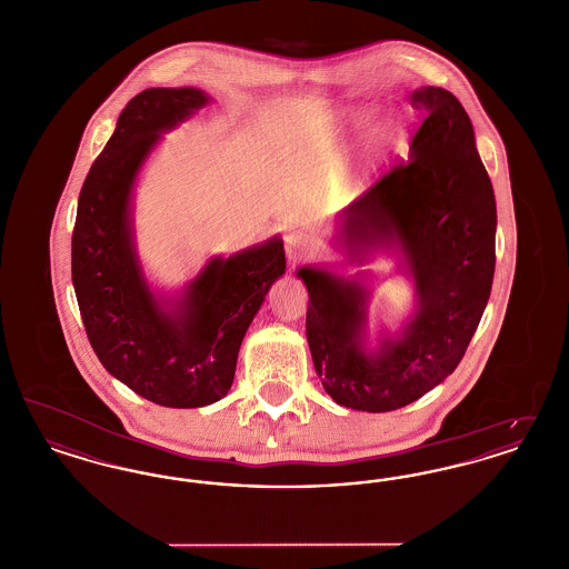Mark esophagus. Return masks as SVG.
Instances as JSON below:
<instances>
[{
  "label": "esophagus",
  "mask_w": 569,
  "mask_h": 569,
  "mask_svg": "<svg viewBox=\"0 0 569 569\" xmlns=\"http://www.w3.org/2000/svg\"><path fill=\"white\" fill-rule=\"evenodd\" d=\"M316 251V241L305 232H290L286 237V256L290 264H297L300 260H307Z\"/></svg>",
  "instance_id": "1"
}]
</instances>
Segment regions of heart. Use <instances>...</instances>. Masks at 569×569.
<instances>
[{
	"instance_id": "obj_1",
	"label": "heart",
	"mask_w": 569,
	"mask_h": 569,
	"mask_svg": "<svg viewBox=\"0 0 569 569\" xmlns=\"http://www.w3.org/2000/svg\"><path fill=\"white\" fill-rule=\"evenodd\" d=\"M392 132H395V123L388 121V119H381V121H378V123L373 126L371 134L367 138V149H365V163H367V166H373V163L378 162L383 147H386V144L390 142V138H392Z\"/></svg>"
}]
</instances>
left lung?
Instances as JSON below:
<instances>
[{
	"mask_svg": "<svg viewBox=\"0 0 569 569\" xmlns=\"http://www.w3.org/2000/svg\"><path fill=\"white\" fill-rule=\"evenodd\" d=\"M411 104L425 121L409 160L352 202L332 237L348 256L395 241L413 283L411 316L397 332L379 330L371 346L367 274L316 264L297 271L309 292L316 373L337 406L369 413L418 401L459 367L495 274L497 204L471 119L441 87L416 89Z\"/></svg>",
	"mask_w": 569,
	"mask_h": 569,
	"instance_id": "obj_1",
	"label": "left lung"
}]
</instances>
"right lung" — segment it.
Returning <instances> with one entry per match:
<instances>
[{"label":"right lung","mask_w":569,"mask_h":569,"mask_svg":"<svg viewBox=\"0 0 569 569\" xmlns=\"http://www.w3.org/2000/svg\"><path fill=\"white\" fill-rule=\"evenodd\" d=\"M209 102L196 87H151L132 98L82 183L72 232V283L93 352L142 399L181 409L228 395L244 332L286 272L274 234L213 256L177 295L147 281L136 249L138 174L163 132Z\"/></svg>","instance_id":"obj_1"}]
</instances>
